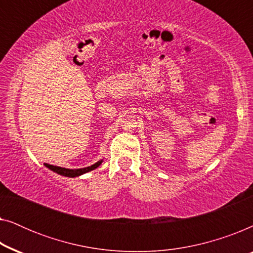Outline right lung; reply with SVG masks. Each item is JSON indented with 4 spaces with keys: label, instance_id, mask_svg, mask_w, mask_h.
I'll return each instance as SVG.
<instances>
[{
    "label": "right lung",
    "instance_id": "add662e5",
    "mask_svg": "<svg viewBox=\"0 0 253 253\" xmlns=\"http://www.w3.org/2000/svg\"><path fill=\"white\" fill-rule=\"evenodd\" d=\"M101 162L102 161H98L96 164L89 166V167L82 168V169H67V168H62V167H56V166L48 165V164H44V166H46L47 168H49L50 170L57 172V174H60V175L68 176V177H76V176L83 175V174H85V172L91 171V170H93V169H95L96 167H99V166L101 165Z\"/></svg>",
    "mask_w": 253,
    "mask_h": 253
}]
</instances>
